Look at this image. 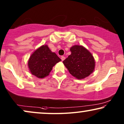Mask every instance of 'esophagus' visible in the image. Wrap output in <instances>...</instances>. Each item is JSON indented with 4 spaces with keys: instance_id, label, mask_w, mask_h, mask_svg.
<instances>
[{
    "instance_id": "obj_1",
    "label": "esophagus",
    "mask_w": 124,
    "mask_h": 124,
    "mask_svg": "<svg viewBox=\"0 0 124 124\" xmlns=\"http://www.w3.org/2000/svg\"><path fill=\"white\" fill-rule=\"evenodd\" d=\"M61 59H62V61H63V60H64L65 59V57L64 56H62V57H61Z\"/></svg>"
}]
</instances>
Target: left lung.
I'll list each match as a JSON object with an SVG mask.
<instances>
[{"instance_id":"obj_1","label":"left lung","mask_w":124,"mask_h":124,"mask_svg":"<svg viewBox=\"0 0 124 124\" xmlns=\"http://www.w3.org/2000/svg\"><path fill=\"white\" fill-rule=\"evenodd\" d=\"M70 50L71 55L63 61L69 73L79 79L89 76L95 68V60L91 54L82 46L75 45Z\"/></svg>"}]
</instances>
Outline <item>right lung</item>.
Returning <instances> with one entry per match:
<instances>
[{"mask_svg": "<svg viewBox=\"0 0 124 124\" xmlns=\"http://www.w3.org/2000/svg\"><path fill=\"white\" fill-rule=\"evenodd\" d=\"M60 61L55 52H52L47 45H43L31 55L28 66L32 74L43 78L48 75L52 67Z\"/></svg>", "mask_w": 124, "mask_h": 124, "instance_id": "obj_1", "label": "right lung"}]
</instances>
